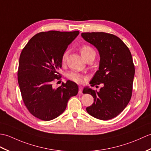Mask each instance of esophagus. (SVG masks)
I'll list each match as a JSON object with an SVG mask.
<instances>
[{"label": "esophagus", "instance_id": "34e87169", "mask_svg": "<svg viewBox=\"0 0 151 151\" xmlns=\"http://www.w3.org/2000/svg\"><path fill=\"white\" fill-rule=\"evenodd\" d=\"M79 93H83V88L81 86H79Z\"/></svg>", "mask_w": 151, "mask_h": 151}]
</instances>
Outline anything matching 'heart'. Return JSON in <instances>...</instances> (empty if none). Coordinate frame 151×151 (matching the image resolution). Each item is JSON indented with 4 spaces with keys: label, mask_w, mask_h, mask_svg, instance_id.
Segmentation results:
<instances>
[{
    "label": "heart",
    "mask_w": 151,
    "mask_h": 151,
    "mask_svg": "<svg viewBox=\"0 0 151 151\" xmlns=\"http://www.w3.org/2000/svg\"><path fill=\"white\" fill-rule=\"evenodd\" d=\"M80 52H81L83 58L85 60L90 56L96 55L95 50H93L92 46L89 45H83L80 49ZM67 56H68V51H65L63 53L61 58V61L63 63H65ZM67 77L70 80L77 83H82L85 79V76H83L81 73L77 72H70L68 73Z\"/></svg>",
    "instance_id": "1"
}]
</instances>
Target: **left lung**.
Here are the masks:
<instances>
[{"label": "left lung", "mask_w": 151, "mask_h": 151, "mask_svg": "<svg viewBox=\"0 0 151 151\" xmlns=\"http://www.w3.org/2000/svg\"><path fill=\"white\" fill-rule=\"evenodd\" d=\"M81 36L96 46L100 55L99 70L90 86L103 85L99 92L88 88L83 90V93L94 98L86 111L97 119H112L125 109L131 99L135 73L131 53L122 39L111 33L85 32Z\"/></svg>", "instance_id": "obj_1"}]
</instances>
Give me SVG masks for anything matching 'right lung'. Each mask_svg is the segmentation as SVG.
Wrapping results in <instances>:
<instances>
[{
	"label": "right lung",
	"mask_w": 151,
	"mask_h": 151,
	"mask_svg": "<svg viewBox=\"0 0 151 151\" xmlns=\"http://www.w3.org/2000/svg\"><path fill=\"white\" fill-rule=\"evenodd\" d=\"M79 33L55 30L40 32L22 50L18 83L23 102L37 118L43 121L56 118L65 111L69 99L78 94V86L74 82H63L58 88L53 86V83L61 79L58 71L62 67V55Z\"/></svg>",
	"instance_id": "right-lung-1"
}]
</instances>
